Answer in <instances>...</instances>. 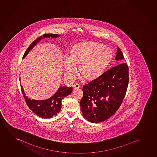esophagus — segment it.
<instances>
[{
    "mask_svg": "<svg viewBox=\"0 0 157 157\" xmlns=\"http://www.w3.org/2000/svg\"><path fill=\"white\" fill-rule=\"evenodd\" d=\"M73 88L75 90H78V89H79L80 88V86L78 84H75V85H73Z\"/></svg>",
    "mask_w": 157,
    "mask_h": 157,
    "instance_id": "obj_1",
    "label": "esophagus"
}]
</instances>
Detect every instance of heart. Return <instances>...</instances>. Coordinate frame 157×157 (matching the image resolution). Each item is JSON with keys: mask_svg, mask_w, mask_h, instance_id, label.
<instances>
[{"mask_svg": "<svg viewBox=\"0 0 157 157\" xmlns=\"http://www.w3.org/2000/svg\"><path fill=\"white\" fill-rule=\"evenodd\" d=\"M113 58V52L103 44L88 41L72 45L69 57L63 62L64 70L71 75L78 67L80 75L87 81L100 77L107 68Z\"/></svg>", "mask_w": 157, "mask_h": 157, "instance_id": "obj_1", "label": "heart"}]
</instances>
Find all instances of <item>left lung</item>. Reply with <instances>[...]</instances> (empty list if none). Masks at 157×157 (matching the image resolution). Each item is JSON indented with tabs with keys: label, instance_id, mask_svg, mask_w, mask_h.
Returning <instances> with one entry per match:
<instances>
[{
	"label": "left lung",
	"instance_id": "1",
	"mask_svg": "<svg viewBox=\"0 0 157 157\" xmlns=\"http://www.w3.org/2000/svg\"><path fill=\"white\" fill-rule=\"evenodd\" d=\"M124 58L118 47L116 60ZM129 68L122 63L103 73L83 87L80 107L84 117L92 123L103 122L118 109L127 92Z\"/></svg>",
	"mask_w": 157,
	"mask_h": 157
}]
</instances>
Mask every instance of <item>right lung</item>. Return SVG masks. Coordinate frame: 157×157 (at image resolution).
I'll use <instances>...</instances> for the list:
<instances>
[{
	"instance_id": "obj_1",
	"label": "right lung",
	"mask_w": 157,
	"mask_h": 157,
	"mask_svg": "<svg viewBox=\"0 0 157 157\" xmlns=\"http://www.w3.org/2000/svg\"><path fill=\"white\" fill-rule=\"evenodd\" d=\"M60 35L46 34L43 36L39 37L31 43L28 49H27L24 55L23 58H25L29 52L32 49L33 47L36 45L39 41H41L43 38H57ZM21 82V79L20 78ZM22 93H23L24 98L25 99L26 103L32 110L33 113L36 115L43 118H49L52 117L54 115H56L60 112L62 106V100L64 98L70 94L73 90L72 87H68L67 86H61L58 88V90L54 94L53 96L50 97L49 99L43 100H36L34 99H30L28 98L25 93V91L22 86L21 84Z\"/></svg>"
}]
</instances>
